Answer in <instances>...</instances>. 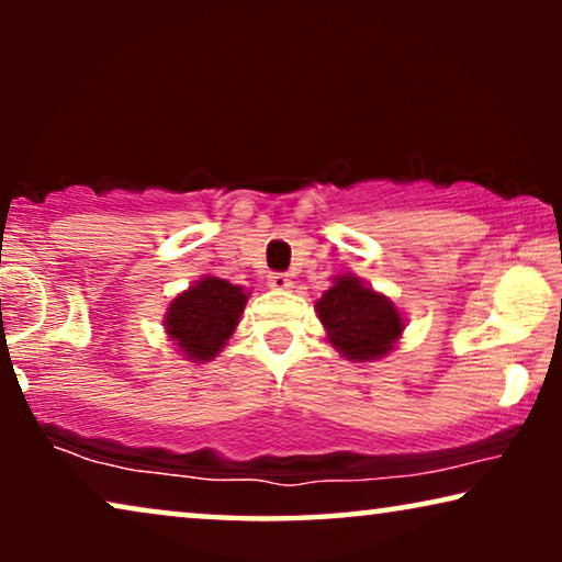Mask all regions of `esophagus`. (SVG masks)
<instances>
[{"mask_svg":"<svg viewBox=\"0 0 562 562\" xmlns=\"http://www.w3.org/2000/svg\"><path fill=\"white\" fill-rule=\"evenodd\" d=\"M268 286H271V289H279V291H283V289H291V279H289V273H281V271L271 273V276H268Z\"/></svg>","mask_w":562,"mask_h":562,"instance_id":"34e87169","label":"esophagus"}]
</instances>
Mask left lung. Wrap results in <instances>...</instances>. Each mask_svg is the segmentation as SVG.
Segmentation results:
<instances>
[{
	"label": "left lung",
	"mask_w": 562,
	"mask_h": 562,
	"mask_svg": "<svg viewBox=\"0 0 562 562\" xmlns=\"http://www.w3.org/2000/svg\"><path fill=\"white\" fill-rule=\"evenodd\" d=\"M329 342L352 360L386 356L402 335V314L386 296L375 294L352 276H340L317 302Z\"/></svg>",
	"instance_id": "obj_1"
}]
</instances>
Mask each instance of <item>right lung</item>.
I'll return each instance as SVG.
<instances>
[{"label":"right lung","instance_id":"obj_1","mask_svg":"<svg viewBox=\"0 0 562 562\" xmlns=\"http://www.w3.org/2000/svg\"><path fill=\"white\" fill-rule=\"evenodd\" d=\"M248 294L240 286L206 276L168 306L166 329L189 360H212L229 340Z\"/></svg>","mask_w":562,"mask_h":562}]
</instances>
